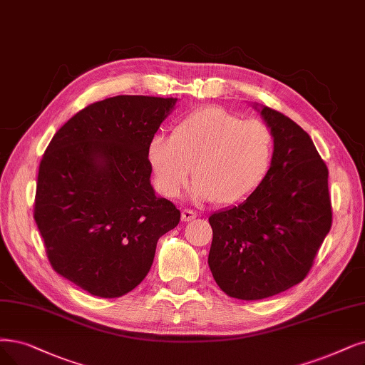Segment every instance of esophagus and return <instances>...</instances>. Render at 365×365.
Segmentation results:
<instances>
[{
    "label": "esophagus",
    "mask_w": 365,
    "mask_h": 365,
    "mask_svg": "<svg viewBox=\"0 0 365 365\" xmlns=\"http://www.w3.org/2000/svg\"><path fill=\"white\" fill-rule=\"evenodd\" d=\"M197 217V212L193 211V210H182L181 212V220L182 222H192L193 218Z\"/></svg>",
    "instance_id": "1"
}]
</instances>
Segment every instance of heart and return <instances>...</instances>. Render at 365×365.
<instances>
[{"label": "heart", "mask_w": 365, "mask_h": 365, "mask_svg": "<svg viewBox=\"0 0 365 365\" xmlns=\"http://www.w3.org/2000/svg\"><path fill=\"white\" fill-rule=\"evenodd\" d=\"M271 128L259 120H242L223 108L208 106L185 115L170 138L155 135L148 162L160 193L178 197L193 168V197L235 205L265 180L272 163Z\"/></svg>", "instance_id": "b5f03b06"}]
</instances>
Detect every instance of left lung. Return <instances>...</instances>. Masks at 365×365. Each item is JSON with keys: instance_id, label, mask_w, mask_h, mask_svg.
Returning <instances> with one entry per match:
<instances>
[{"instance_id": "8db88e82", "label": "left lung", "mask_w": 365, "mask_h": 365, "mask_svg": "<svg viewBox=\"0 0 365 365\" xmlns=\"http://www.w3.org/2000/svg\"><path fill=\"white\" fill-rule=\"evenodd\" d=\"M274 138L265 180L240 205L214 212L208 265L226 295L256 301L302 282L332 225L328 168L309 133L262 108Z\"/></svg>"}]
</instances>
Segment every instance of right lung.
Here are the masks:
<instances>
[{
    "mask_svg": "<svg viewBox=\"0 0 365 365\" xmlns=\"http://www.w3.org/2000/svg\"><path fill=\"white\" fill-rule=\"evenodd\" d=\"M177 98L116 96L91 103L55 133L41 157L34 220L51 267L100 298L147 277L181 212L151 187L148 145Z\"/></svg>",
    "mask_w": 365,
    "mask_h": 365,
    "instance_id": "right-lung-1",
    "label": "right lung"
}]
</instances>
